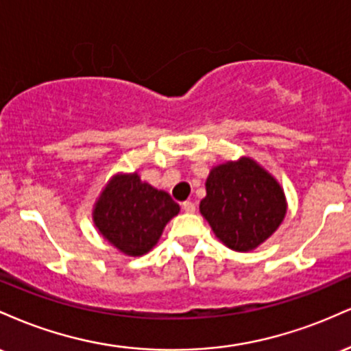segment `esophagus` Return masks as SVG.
Wrapping results in <instances>:
<instances>
[{
  "label": "esophagus",
  "mask_w": 351,
  "mask_h": 351,
  "mask_svg": "<svg viewBox=\"0 0 351 351\" xmlns=\"http://www.w3.org/2000/svg\"><path fill=\"white\" fill-rule=\"evenodd\" d=\"M181 208H183L184 213H195L196 211V206L193 201H184V203L181 204Z\"/></svg>",
  "instance_id": "esophagus-1"
}]
</instances>
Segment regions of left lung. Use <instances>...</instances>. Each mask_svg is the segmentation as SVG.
<instances>
[{"mask_svg": "<svg viewBox=\"0 0 351 351\" xmlns=\"http://www.w3.org/2000/svg\"><path fill=\"white\" fill-rule=\"evenodd\" d=\"M199 211L221 243L232 251L247 252L276 232L287 203L271 173L243 156L213 168Z\"/></svg>", "mask_w": 351, "mask_h": 351, "instance_id": "1", "label": "left lung"}]
</instances>
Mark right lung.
Wrapping results in <instances>:
<instances>
[{"label": "right lung", "mask_w": 351, "mask_h": 351, "mask_svg": "<svg viewBox=\"0 0 351 351\" xmlns=\"http://www.w3.org/2000/svg\"><path fill=\"white\" fill-rule=\"evenodd\" d=\"M180 213L167 191L140 180L138 173L115 175L94 206V224L120 252L143 256L158 243L165 226Z\"/></svg>", "instance_id": "add662e5"}]
</instances>
